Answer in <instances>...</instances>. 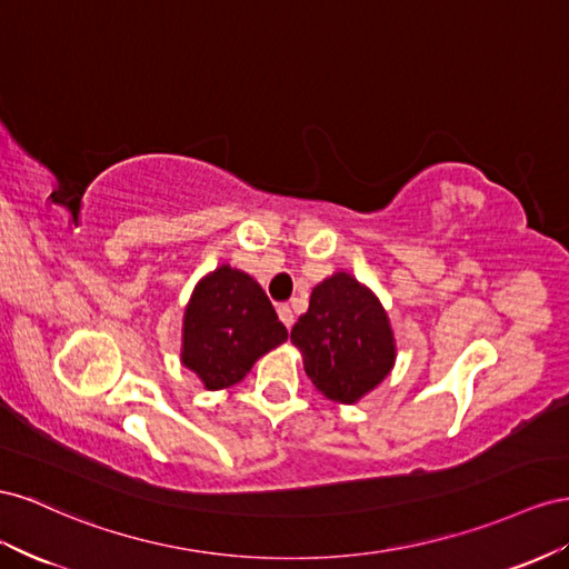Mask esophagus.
Returning <instances> with one entry per match:
<instances>
[{
	"label": "esophagus",
	"mask_w": 569,
	"mask_h": 569,
	"mask_svg": "<svg viewBox=\"0 0 569 569\" xmlns=\"http://www.w3.org/2000/svg\"><path fill=\"white\" fill-rule=\"evenodd\" d=\"M279 317H281V321L286 323V329H290L293 327V321H296V317H293V310H290V305H279Z\"/></svg>",
	"instance_id": "34e87169"
}]
</instances>
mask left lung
<instances>
[{
  "mask_svg": "<svg viewBox=\"0 0 569 569\" xmlns=\"http://www.w3.org/2000/svg\"><path fill=\"white\" fill-rule=\"evenodd\" d=\"M290 340L307 377L329 400L355 402L379 386L396 360L393 331L381 302L350 273H333L310 298Z\"/></svg>",
  "mask_w": 569,
  "mask_h": 569,
  "instance_id": "left-lung-1",
  "label": "left lung"
}]
</instances>
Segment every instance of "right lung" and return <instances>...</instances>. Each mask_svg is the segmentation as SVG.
<instances>
[{"label": "right lung", "mask_w": 569, "mask_h": 569, "mask_svg": "<svg viewBox=\"0 0 569 569\" xmlns=\"http://www.w3.org/2000/svg\"><path fill=\"white\" fill-rule=\"evenodd\" d=\"M288 338L269 298L248 273L221 267L200 281L183 319V365L209 391L246 379L252 365Z\"/></svg>", "instance_id": "1"}]
</instances>
